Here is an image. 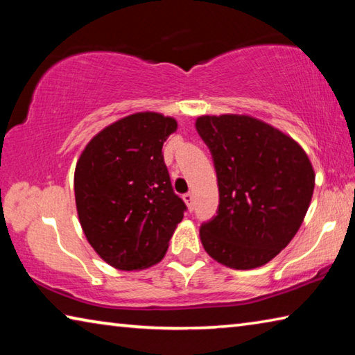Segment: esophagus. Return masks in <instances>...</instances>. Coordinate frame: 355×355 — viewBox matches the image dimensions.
Masks as SVG:
<instances>
[{"instance_id":"esophagus-1","label":"esophagus","mask_w":355,"mask_h":355,"mask_svg":"<svg viewBox=\"0 0 355 355\" xmlns=\"http://www.w3.org/2000/svg\"><path fill=\"white\" fill-rule=\"evenodd\" d=\"M183 200L186 202V205H188L189 209L194 208V196H192L191 192H186V194H183Z\"/></svg>"}]
</instances>
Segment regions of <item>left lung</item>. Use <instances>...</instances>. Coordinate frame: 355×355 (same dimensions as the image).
Returning a JSON list of instances; mask_svg holds the SVG:
<instances>
[{"label": "left lung", "mask_w": 355, "mask_h": 355, "mask_svg": "<svg viewBox=\"0 0 355 355\" xmlns=\"http://www.w3.org/2000/svg\"><path fill=\"white\" fill-rule=\"evenodd\" d=\"M197 133L219 186L216 216L200 225L209 257L233 269L263 266L285 249L315 188L309 156L291 137L248 116H202Z\"/></svg>", "instance_id": "1"}]
</instances>
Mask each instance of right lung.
Returning <instances> with one entry per match:
<instances>
[{"instance_id": "1", "label": "right lung", "mask_w": 355, "mask_h": 355, "mask_svg": "<svg viewBox=\"0 0 355 355\" xmlns=\"http://www.w3.org/2000/svg\"><path fill=\"white\" fill-rule=\"evenodd\" d=\"M177 122L137 112L110 125L84 148L75 169L76 209L95 252L122 271L164 257L188 208L173 192L163 144Z\"/></svg>"}]
</instances>
